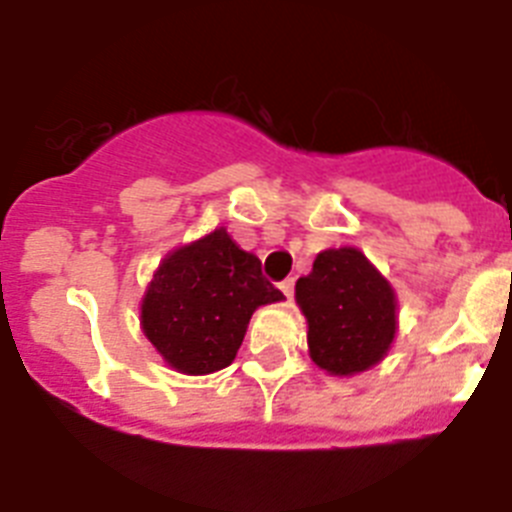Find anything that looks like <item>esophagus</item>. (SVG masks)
<instances>
[{
	"instance_id": "esophagus-1",
	"label": "esophagus",
	"mask_w": 512,
	"mask_h": 512,
	"mask_svg": "<svg viewBox=\"0 0 512 512\" xmlns=\"http://www.w3.org/2000/svg\"><path fill=\"white\" fill-rule=\"evenodd\" d=\"M279 287H282V292L287 295V300H292V295H295V279H284Z\"/></svg>"
}]
</instances>
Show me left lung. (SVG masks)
<instances>
[{
  "label": "left lung",
  "instance_id": "1",
  "mask_svg": "<svg viewBox=\"0 0 512 512\" xmlns=\"http://www.w3.org/2000/svg\"><path fill=\"white\" fill-rule=\"evenodd\" d=\"M295 297L307 318L312 361L330 374H356L377 364L397 325L395 292L356 248L318 253Z\"/></svg>",
  "mask_w": 512,
  "mask_h": 512
}]
</instances>
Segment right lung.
Listing matches in <instances>:
<instances>
[{"label": "right lung", "instance_id": "add662e5", "mask_svg": "<svg viewBox=\"0 0 512 512\" xmlns=\"http://www.w3.org/2000/svg\"><path fill=\"white\" fill-rule=\"evenodd\" d=\"M279 300L261 261L220 228L161 261L140 323L176 372L210 374L235 359L253 310Z\"/></svg>", "mask_w": 512, "mask_h": 512}]
</instances>
